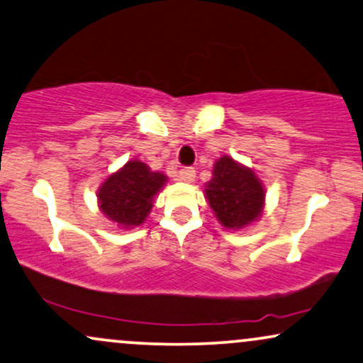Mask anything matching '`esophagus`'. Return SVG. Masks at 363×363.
I'll use <instances>...</instances> for the list:
<instances>
[{
	"mask_svg": "<svg viewBox=\"0 0 363 363\" xmlns=\"http://www.w3.org/2000/svg\"><path fill=\"white\" fill-rule=\"evenodd\" d=\"M179 177L184 182H194L196 179V170L193 167H184L179 170Z\"/></svg>",
	"mask_w": 363,
	"mask_h": 363,
	"instance_id": "34e87169",
	"label": "esophagus"
}]
</instances>
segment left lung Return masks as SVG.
<instances>
[{"label": "left lung", "mask_w": 363, "mask_h": 363, "mask_svg": "<svg viewBox=\"0 0 363 363\" xmlns=\"http://www.w3.org/2000/svg\"><path fill=\"white\" fill-rule=\"evenodd\" d=\"M206 199L221 226L242 230L262 216L265 189L252 169L223 155L213 165L206 182Z\"/></svg>", "instance_id": "8db88e82"}]
</instances>
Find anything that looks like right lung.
Segmentation results:
<instances>
[{
    "label": "right lung",
    "instance_id": "1",
    "mask_svg": "<svg viewBox=\"0 0 363 363\" xmlns=\"http://www.w3.org/2000/svg\"><path fill=\"white\" fill-rule=\"evenodd\" d=\"M165 182L167 176L162 172H154L137 159L128 160L99 186V209L120 228H135L147 220Z\"/></svg>",
    "mask_w": 363,
    "mask_h": 363
}]
</instances>
